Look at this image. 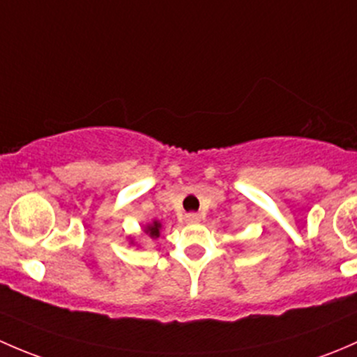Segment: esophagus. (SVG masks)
I'll return each instance as SVG.
<instances>
[{
	"label": "esophagus",
	"mask_w": 357,
	"mask_h": 357,
	"mask_svg": "<svg viewBox=\"0 0 357 357\" xmlns=\"http://www.w3.org/2000/svg\"><path fill=\"white\" fill-rule=\"evenodd\" d=\"M185 222L187 223H199L201 222V216L197 213H187L185 215Z\"/></svg>",
	"instance_id": "esophagus-1"
}]
</instances>
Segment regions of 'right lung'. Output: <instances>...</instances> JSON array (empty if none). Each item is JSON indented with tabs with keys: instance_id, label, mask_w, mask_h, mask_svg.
Returning <instances> with one entry per match:
<instances>
[{
	"instance_id": "right-lung-1",
	"label": "right lung",
	"mask_w": 357,
	"mask_h": 357,
	"mask_svg": "<svg viewBox=\"0 0 357 357\" xmlns=\"http://www.w3.org/2000/svg\"><path fill=\"white\" fill-rule=\"evenodd\" d=\"M142 232L148 235V237L158 238V237H160V234H161V223L158 222V220H153V222L146 223V225L142 227ZM128 242H130L132 245H135V241L132 237H128Z\"/></svg>"
}]
</instances>
